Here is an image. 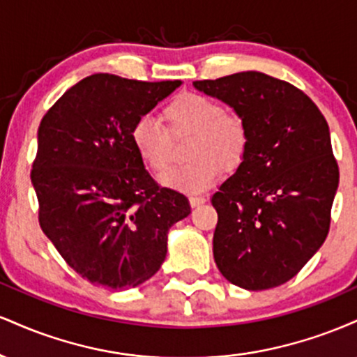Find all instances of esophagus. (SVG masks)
<instances>
[{"label": "esophagus", "mask_w": 357, "mask_h": 357, "mask_svg": "<svg viewBox=\"0 0 357 357\" xmlns=\"http://www.w3.org/2000/svg\"><path fill=\"white\" fill-rule=\"evenodd\" d=\"M204 202H206V198H204V196H190V204L192 208L199 206V204H203Z\"/></svg>", "instance_id": "obj_1"}]
</instances>
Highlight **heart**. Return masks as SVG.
Returning <instances> with one entry per match:
<instances>
[{"mask_svg":"<svg viewBox=\"0 0 357 357\" xmlns=\"http://www.w3.org/2000/svg\"><path fill=\"white\" fill-rule=\"evenodd\" d=\"M165 119L173 134H192L186 165L161 176V183L188 192H203L215 186L221 166L231 169L248 149V127L243 117L225 110L223 104L203 93L184 92L165 107ZM130 141L141 161L161 173L169 165L171 141L166 127L151 116H142L130 129Z\"/></svg>","mask_w":357,"mask_h":357,"instance_id":"1","label":"heart"}]
</instances>
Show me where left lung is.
I'll list each match as a JSON object with an SVG mask.
<instances>
[{"label": "left lung", "instance_id": "1", "mask_svg": "<svg viewBox=\"0 0 357 357\" xmlns=\"http://www.w3.org/2000/svg\"><path fill=\"white\" fill-rule=\"evenodd\" d=\"M248 127L235 174L211 196L218 213L213 255L221 275L247 290L296 277L322 247L339 184L329 126L289 82L240 72L192 82Z\"/></svg>", "mask_w": 357, "mask_h": 357}]
</instances>
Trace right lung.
<instances>
[{
	"label": "right lung",
	"mask_w": 357,
	"mask_h": 357,
	"mask_svg": "<svg viewBox=\"0 0 357 357\" xmlns=\"http://www.w3.org/2000/svg\"><path fill=\"white\" fill-rule=\"evenodd\" d=\"M181 80L85 77L45 114L31 184L40 227L70 267L96 285L149 280L167 253V231L191 213L181 192L159 188L130 129Z\"/></svg>",
	"instance_id": "obj_1"
}]
</instances>
